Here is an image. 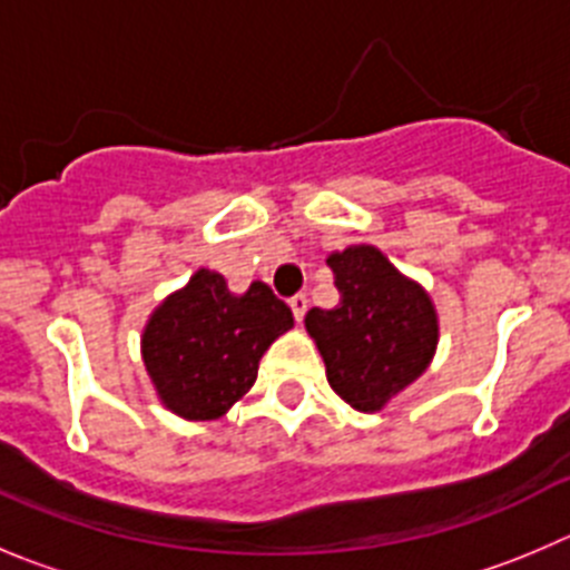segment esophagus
I'll list each match as a JSON object with an SVG mask.
<instances>
[{"mask_svg": "<svg viewBox=\"0 0 570 570\" xmlns=\"http://www.w3.org/2000/svg\"><path fill=\"white\" fill-rule=\"evenodd\" d=\"M291 311H294V318L296 322H302L307 313V296L305 294H296L294 299H291Z\"/></svg>", "mask_w": 570, "mask_h": 570, "instance_id": "obj_1", "label": "esophagus"}]
</instances>
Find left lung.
Masks as SVG:
<instances>
[{
    "label": "left lung",
    "instance_id": "left-lung-1",
    "mask_svg": "<svg viewBox=\"0 0 570 570\" xmlns=\"http://www.w3.org/2000/svg\"><path fill=\"white\" fill-rule=\"evenodd\" d=\"M341 302L313 307L305 327L327 366V381L357 411H381L433 361L439 318L420 282L400 274L381 248L350 246L327 257Z\"/></svg>",
    "mask_w": 570,
    "mask_h": 570
}]
</instances>
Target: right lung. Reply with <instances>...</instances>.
Returning a JSON list of instances; mask_svg holds the SVG:
<instances>
[{"mask_svg":"<svg viewBox=\"0 0 570 570\" xmlns=\"http://www.w3.org/2000/svg\"><path fill=\"white\" fill-rule=\"evenodd\" d=\"M291 327L294 313L265 282L232 294L218 271L198 268L150 313L145 370L173 414L218 420L254 386L259 357Z\"/></svg>","mask_w":570,"mask_h":570,"instance_id":"1","label":"right lung"}]
</instances>
